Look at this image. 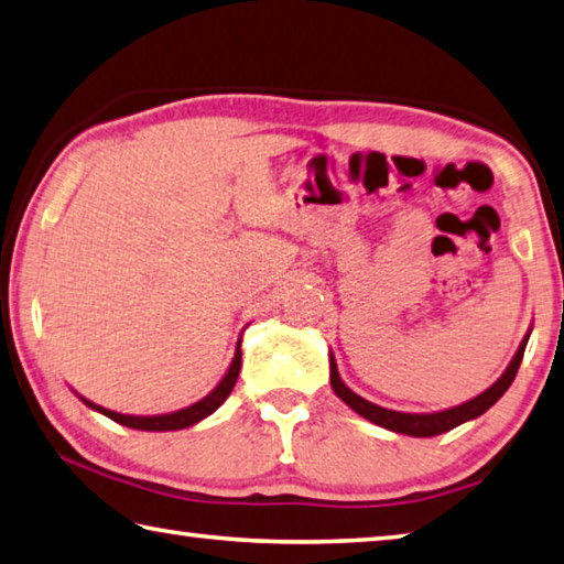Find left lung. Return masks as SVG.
<instances>
[{
    "label": "left lung",
    "instance_id": "1",
    "mask_svg": "<svg viewBox=\"0 0 564 564\" xmlns=\"http://www.w3.org/2000/svg\"><path fill=\"white\" fill-rule=\"evenodd\" d=\"M528 337H530V330L523 337V343H520L518 352L513 355V360H510V365L506 367V372L500 375L498 380L486 389V392H480L478 397L468 399V402L458 404V406L444 409V412L409 414V412H394V409H384V406H377L372 402H367V399H362L360 394H355L352 389L340 380V372H337L333 352H330V384H333V392L340 397L343 402L352 409V412L365 416L367 422H372L377 426H384V429H389V432L406 434V436H436V434L452 432L454 426L470 422V419H476L484 412H488V409L494 406L498 399L508 392V387L513 384V380H516L520 362H523Z\"/></svg>",
    "mask_w": 564,
    "mask_h": 564
}]
</instances>
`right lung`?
Wrapping results in <instances>:
<instances>
[{
  "mask_svg": "<svg viewBox=\"0 0 564 564\" xmlns=\"http://www.w3.org/2000/svg\"><path fill=\"white\" fill-rule=\"evenodd\" d=\"M241 370V340L237 343V352H234V360L229 365L227 375L221 377V382L212 389V392L199 399V402H194L184 409H177V412H170V414H155V416H132V414H118V412H110V409L94 404L90 399L80 397L78 399L84 402L86 406L94 409V412L106 414L112 422H118L122 426H130V429H140V432H177V429H187L192 424L202 422V419H207L209 414L217 412V409L224 404V399L231 394L234 384H237V377Z\"/></svg>",
  "mask_w": 564,
  "mask_h": 564,
  "instance_id": "obj_1",
  "label": "right lung"
}]
</instances>
